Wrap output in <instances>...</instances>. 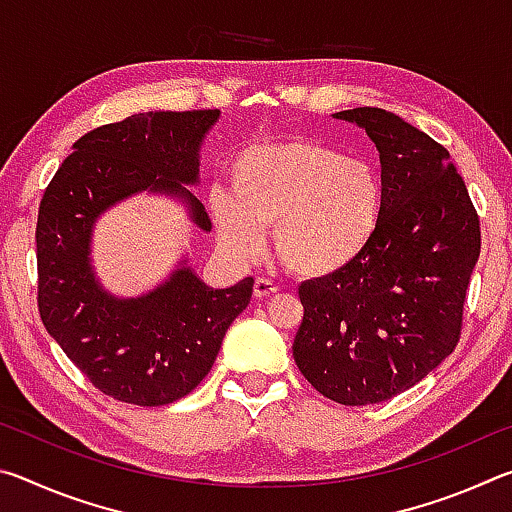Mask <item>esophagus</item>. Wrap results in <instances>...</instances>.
Instances as JSON below:
<instances>
[{"label":"esophagus","instance_id":"34e87169","mask_svg":"<svg viewBox=\"0 0 512 512\" xmlns=\"http://www.w3.org/2000/svg\"><path fill=\"white\" fill-rule=\"evenodd\" d=\"M253 293H255V298L262 300V298H268V296H273V293H277V287L271 280H266V277H257Z\"/></svg>","mask_w":512,"mask_h":512}]
</instances>
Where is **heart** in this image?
I'll list each match as a JSON object with an SVG mask.
<instances>
[{
    "label": "heart",
    "mask_w": 512,
    "mask_h": 512,
    "mask_svg": "<svg viewBox=\"0 0 512 512\" xmlns=\"http://www.w3.org/2000/svg\"><path fill=\"white\" fill-rule=\"evenodd\" d=\"M216 235L250 259L273 228V246L293 275L323 280L357 262L375 237L381 185L368 162L314 140L255 144L230 164V196L214 194Z\"/></svg>",
    "instance_id": "1"
}]
</instances>
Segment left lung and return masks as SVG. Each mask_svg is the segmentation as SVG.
I'll use <instances>...</instances> for the list:
<instances>
[{
  "mask_svg": "<svg viewBox=\"0 0 512 512\" xmlns=\"http://www.w3.org/2000/svg\"><path fill=\"white\" fill-rule=\"evenodd\" d=\"M334 117L377 146L381 214L357 262L300 284L293 359L320 395L363 406L404 393L454 352L481 228L443 144L381 108Z\"/></svg>",
  "mask_w": 512,
  "mask_h": 512,
  "instance_id": "8db88e82",
  "label": "left lung"
}]
</instances>
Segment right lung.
I'll return each mask as SVG.
<instances>
[{"label":"right lung","instance_id":"1","mask_svg":"<svg viewBox=\"0 0 512 512\" xmlns=\"http://www.w3.org/2000/svg\"><path fill=\"white\" fill-rule=\"evenodd\" d=\"M219 110L140 112L85 133L40 201L36 225L38 311L69 361L112 400L164 406L212 370L232 320L248 307L253 277L210 289L189 266L140 298L101 289L90 266L94 221L144 189L183 198L210 230L198 183V151Z\"/></svg>","mask_w":512,"mask_h":512}]
</instances>
